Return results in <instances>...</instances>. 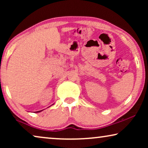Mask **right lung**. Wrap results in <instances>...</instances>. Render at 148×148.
Instances as JSON below:
<instances>
[{"instance_id": "1", "label": "right lung", "mask_w": 148, "mask_h": 148, "mask_svg": "<svg viewBox=\"0 0 148 148\" xmlns=\"http://www.w3.org/2000/svg\"><path fill=\"white\" fill-rule=\"evenodd\" d=\"M40 111H42V110H40ZM40 111H38V112H40Z\"/></svg>"}]
</instances>
